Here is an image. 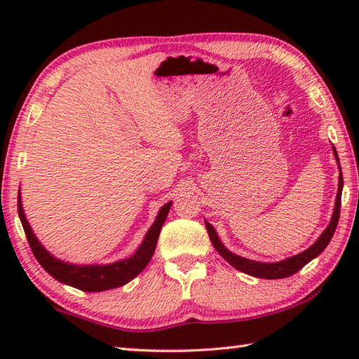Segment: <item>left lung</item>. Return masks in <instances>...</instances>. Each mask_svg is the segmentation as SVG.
Wrapping results in <instances>:
<instances>
[{
	"label": "left lung",
	"instance_id": "left-lung-1",
	"mask_svg": "<svg viewBox=\"0 0 359 359\" xmlns=\"http://www.w3.org/2000/svg\"><path fill=\"white\" fill-rule=\"evenodd\" d=\"M334 157L338 160V165H339V158H338V152L334 149ZM341 170V166H339ZM342 185H344V182H342V172L339 174V185H338V196H337V203H334V210H333V216L329 226L325 228L324 233L319 236V239L311 245L309 250L302 251L301 255H296L293 257H288L285 261H280V262H273V264H264V262H256V261H250V259L245 257H241L238 255L231 253V251H228L222 242L219 241L217 234L215 231V228H212L208 222H205L207 225V231L210 239L212 242V245L217 250V253L222 256L228 264H231L234 269H238L242 273H247L250 276H255V278H261V279H282V278H288L292 276V274L299 271L304 265H307L311 259H315L316 256H319L324 251V248L329 245V242L332 241L334 230H337V225H338V220H339V215H341V194H342Z\"/></svg>",
	"mask_w": 359,
	"mask_h": 359
}]
</instances>
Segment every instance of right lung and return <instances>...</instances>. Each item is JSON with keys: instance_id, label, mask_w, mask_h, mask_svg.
I'll list each match as a JSON object with an SVG mask.
<instances>
[{"instance_id": "obj_1", "label": "right lung", "mask_w": 359, "mask_h": 359, "mask_svg": "<svg viewBox=\"0 0 359 359\" xmlns=\"http://www.w3.org/2000/svg\"><path fill=\"white\" fill-rule=\"evenodd\" d=\"M170 207H171V202H168L166 205H163L162 210L158 211L156 222L152 224L149 231L147 233V236H144V241L142 242V245L131 257L125 259V261H118L116 264H109V265L79 266V265H71L67 262L58 261V259H55L44 250V247L35 238L32 230H30V225L27 224L25 211H22V207H21L20 193H18V216L21 219L29 247L32 250L35 259L40 262V265L50 274L52 278L63 282V284L83 290V292H103V290L121 287L128 284L129 280H133L140 271H143L144 266H147L148 262L151 261L152 255H154L158 234H160V230H162L163 222L166 220Z\"/></svg>"}]
</instances>
